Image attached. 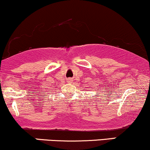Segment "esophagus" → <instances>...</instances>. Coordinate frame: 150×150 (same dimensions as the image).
<instances>
[{
  "label": "esophagus",
  "mask_w": 150,
  "mask_h": 150,
  "mask_svg": "<svg viewBox=\"0 0 150 150\" xmlns=\"http://www.w3.org/2000/svg\"><path fill=\"white\" fill-rule=\"evenodd\" d=\"M68 82H72V81H73V79H72V78H68Z\"/></svg>",
  "instance_id": "obj_1"
}]
</instances>
